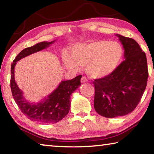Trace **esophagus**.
I'll use <instances>...</instances> for the list:
<instances>
[{"instance_id":"34e87169","label":"esophagus","mask_w":154,"mask_h":154,"mask_svg":"<svg viewBox=\"0 0 154 154\" xmlns=\"http://www.w3.org/2000/svg\"><path fill=\"white\" fill-rule=\"evenodd\" d=\"M81 82L83 83H86V82H88V79L85 76H83L82 77V79H81Z\"/></svg>"}]
</instances>
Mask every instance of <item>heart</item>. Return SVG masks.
Wrapping results in <instances>:
<instances>
[{"instance_id": "heart-1", "label": "heart", "mask_w": 154, "mask_h": 154, "mask_svg": "<svg viewBox=\"0 0 154 154\" xmlns=\"http://www.w3.org/2000/svg\"><path fill=\"white\" fill-rule=\"evenodd\" d=\"M71 56L72 58L66 54L63 56L64 64L68 69L77 71L79 66H86L90 77L100 79L117 69L123 58L124 49L118 42L97 40L73 47Z\"/></svg>"}]
</instances>
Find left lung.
Instances as JSON below:
<instances>
[{"label":"left lung","mask_w":154,"mask_h":154,"mask_svg":"<svg viewBox=\"0 0 154 154\" xmlns=\"http://www.w3.org/2000/svg\"><path fill=\"white\" fill-rule=\"evenodd\" d=\"M116 35L123 45L125 60L110 75L93 82L94 109L105 118L123 116L134 111L142 98L149 75L145 53L137 41Z\"/></svg>","instance_id":"obj_1"}]
</instances>
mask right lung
Wrapping results in <instances>:
<instances>
[{
    "instance_id": "obj_1",
    "label": "right lung",
    "mask_w": 154,
    "mask_h": 154,
    "mask_svg": "<svg viewBox=\"0 0 154 154\" xmlns=\"http://www.w3.org/2000/svg\"><path fill=\"white\" fill-rule=\"evenodd\" d=\"M54 41H55L51 42L44 41L23 49L13 61L11 67L10 86L13 97L18 107L22 113L30 120L44 124L57 123L69 113L71 107V95L81 85L80 80L82 75H79L71 80L63 81L48 97L39 103L34 104L28 102L23 96L22 92L15 82L14 69L16 62L26 56L48 48L49 45L54 43Z\"/></svg>"
}]
</instances>
